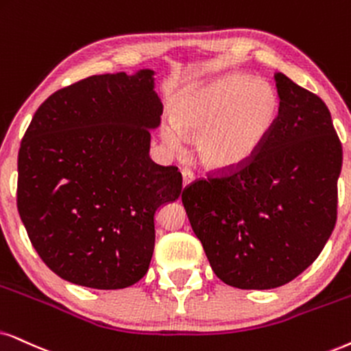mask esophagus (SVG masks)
<instances>
[{
    "mask_svg": "<svg viewBox=\"0 0 351 351\" xmlns=\"http://www.w3.org/2000/svg\"><path fill=\"white\" fill-rule=\"evenodd\" d=\"M181 175H183V186L191 184L194 181V178H196V176H194V173L191 170H183L181 171Z\"/></svg>",
    "mask_w": 351,
    "mask_h": 351,
    "instance_id": "34e87169",
    "label": "esophagus"
}]
</instances>
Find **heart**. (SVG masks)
Masks as SVG:
<instances>
[{"mask_svg":"<svg viewBox=\"0 0 351 351\" xmlns=\"http://www.w3.org/2000/svg\"><path fill=\"white\" fill-rule=\"evenodd\" d=\"M280 113V100L270 84L245 74H228L189 88L176 100L175 126L163 128L173 149L181 134L201 136L199 160L210 170L245 167L263 149Z\"/></svg>","mask_w":351,"mask_h":351,"instance_id":"b5f03b06","label":"heart"}]
</instances>
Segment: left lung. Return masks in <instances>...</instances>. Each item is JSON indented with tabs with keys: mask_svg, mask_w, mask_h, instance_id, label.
I'll use <instances>...</instances> for the list:
<instances>
[{
	"mask_svg": "<svg viewBox=\"0 0 351 351\" xmlns=\"http://www.w3.org/2000/svg\"><path fill=\"white\" fill-rule=\"evenodd\" d=\"M280 113L245 167L207 173L181 194L191 227L221 282L269 290L291 282L337 221L341 143L316 94L274 73Z\"/></svg>",
	"mask_w": 351,
	"mask_h": 351,
	"instance_id": "left-lung-1",
	"label": "left lung"
}]
</instances>
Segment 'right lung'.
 Returning a JSON list of instances; mask_svg holds the SVG:
<instances>
[{"instance_id": "obj_1", "label": "right lung", "mask_w": 351, "mask_h": 351, "mask_svg": "<svg viewBox=\"0 0 351 351\" xmlns=\"http://www.w3.org/2000/svg\"><path fill=\"white\" fill-rule=\"evenodd\" d=\"M154 71L100 74L38 106L17 157V210L40 259L76 285L118 290L147 274L155 212L181 196L176 167L150 160L162 101Z\"/></svg>"}]
</instances>
